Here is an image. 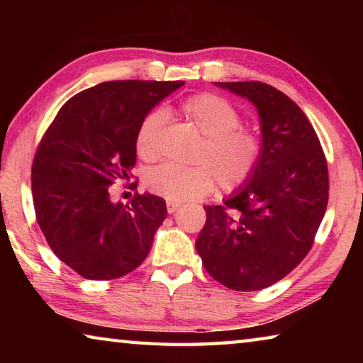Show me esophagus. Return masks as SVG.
Masks as SVG:
<instances>
[{"label": "esophagus", "mask_w": 363, "mask_h": 363, "mask_svg": "<svg viewBox=\"0 0 363 363\" xmlns=\"http://www.w3.org/2000/svg\"><path fill=\"white\" fill-rule=\"evenodd\" d=\"M179 206L181 203H177V201H167V210L169 214H173Z\"/></svg>", "instance_id": "esophagus-1"}]
</instances>
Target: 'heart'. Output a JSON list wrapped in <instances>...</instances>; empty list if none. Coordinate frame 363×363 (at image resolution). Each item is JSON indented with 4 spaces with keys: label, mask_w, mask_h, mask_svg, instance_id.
Wrapping results in <instances>:
<instances>
[{
    "label": "heart",
    "mask_w": 363,
    "mask_h": 363,
    "mask_svg": "<svg viewBox=\"0 0 363 363\" xmlns=\"http://www.w3.org/2000/svg\"><path fill=\"white\" fill-rule=\"evenodd\" d=\"M176 113L200 134L195 167L160 164L145 176L150 192L171 201L195 200L213 192L216 179L220 189L235 190L247 182L259 164L262 144L255 133L240 126V115L223 97L210 93L189 96ZM162 112H150L136 133V152L145 162L158 157Z\"/></svg>",
    "instance_id": "heart-1"
}]
</instances>
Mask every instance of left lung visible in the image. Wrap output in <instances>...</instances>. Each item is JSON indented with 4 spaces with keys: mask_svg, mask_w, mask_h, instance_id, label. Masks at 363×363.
Here are the masks:
<instances>
[{
    "mask_svg": "<svg viewBox=\"0 0 363 363\" xmlns=\"http://www.w3.org/2000/svg\"><path fill=\"white\" fill-rule=\"evenodd\" d=\"M248 99L261 120L262 157L224 205L205 206L195 242L206 272L235 291L274 285L304 259L328 203V168L303 110L261 82L214 83Z\"/></svg>",
    "mask_w": 363,
    "mask_h": 363,
    "instance_id": "8db88e82",
    "label": "left lung"
}]
</instances>
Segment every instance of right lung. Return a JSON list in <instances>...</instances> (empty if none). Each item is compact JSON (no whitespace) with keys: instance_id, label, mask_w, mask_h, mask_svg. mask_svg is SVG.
<instances>
[{"instance_id":"1","label":"right lung","mask_w":363,"mask_h":363,"mask_svg":"<svg viewBox=\"0 0 363 363\" xmlns=\"http://www.w3.org/2000/svg\"><path fill=\"white\" fill-rule=\"evenodd\" d=\"M182 84H96L67 101L43 136L32 164L36 220L54 255L82 277H123L149 255L167 218L164 200L136 192L123 205L110 192L116 181H130L140 121Z\"/></svg>"}]
</instances>
